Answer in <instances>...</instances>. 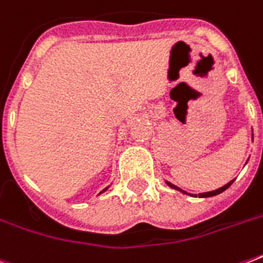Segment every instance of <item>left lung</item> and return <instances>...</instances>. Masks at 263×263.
<instances>
[{"instance_id": "obj_1", "label": "left lung", "mask_w": 263, "mask_h": 263, "mask_svg": "<svg viewBox=\"0 0 263 263\" xmlns=\"http://www.w3.org/2000/svg\"><path fill=\"white\" fill-rule=\"evenodd\" d=\"M233 181H235V179L231 180L229 183H227V184H225V185H222V187L217 188V190H214V191L202 192V194H190V192L184 191V190H181V188L177 187V185H175V184L169 183V181H165V183L168 184V185H169V187H171V188H173V190H177V191H180V192H183V194H185V195L195 196V198H198V196H199V198H210V196H216V195H218V194H221V192H224L225 190H228V188L231 187V185H232Z\"/></svg>"}]
</instances>
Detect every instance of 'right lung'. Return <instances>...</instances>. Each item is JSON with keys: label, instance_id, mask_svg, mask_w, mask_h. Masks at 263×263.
I'll return each mask as SVG.
<instances>
[{"label": "right lung", "instance_id": "obj_1", "mask_svg": "<svg viewBox=\"0 0 263 263\" xmlns=\"http://www.w3.org/2000/svg\"><path fill=\"white\" fill-rule=\"evenodd\" d=\"M109 187H110V185H107V187H106V188H103V190H102V191H101V192H99V194H98V195H101V194H103V192H105V191H106V190H107V188H109Z\"/></svg>", "mask_w": 263, "mask_h": 263}]
</instances>
